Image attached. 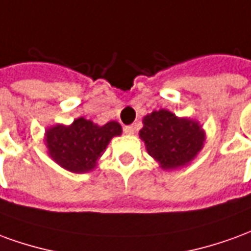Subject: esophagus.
<instances>
[{"instance_id": "34e87169", "label": "esophagus", "mask_w": 251, "mask_h": 251, "mask_svg": "<svg viewBox=\"0 0 251 251\" xmlns=\"http://www.w3.org/2000/svg\"><path fill=\"white\" fill-rule=\"evenodd\" d=\"M124 131H125V134H127V136H133L134 134V131H136V129H134V126H125V129H124Z\"/></svg>"}]
</instances>
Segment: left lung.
I'll use <instances>...</instances> for the list:
<instances>
[{"mask_svg": "<svg viewBox=\"0 0 251 251\" xmlns=\"http://www.w3.org/2000/svg\"><path fill=\"white\" fill-rule=\"evenodd\" d=\"M142 124L140 137L148 153L165 171L188 165L203 149L205 133L198 121L161 109L145 115Z\"/></svg>", "mask_w": 251, "mask_h": 251, "instance_id": "obj_1", "label": "left lung"}]
</instances>
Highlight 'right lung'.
<instances>
[{
  "mask_svg": "<svg viewBox=\"0 0 251 251\" xmlns=\"http://www.w3.org/2000/svg\"><path fill=\"white\" fill-rule=\"evenodd\" d=\"M122 127L110 121L103 126L86 118H77L71 125H55L46 130V147L50 157L62 168L74 174H86L97 167L113 137L121 136Z\"/></svg>",
  "mask_w": 251,
  "mask_h": 251,
  "instance_id": "add662e5",
  "label": "right lung"
}]
</instances>
